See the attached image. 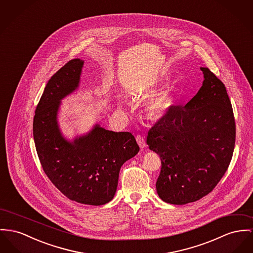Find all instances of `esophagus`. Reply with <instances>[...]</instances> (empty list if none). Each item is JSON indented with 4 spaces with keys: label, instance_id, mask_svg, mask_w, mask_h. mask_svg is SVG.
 Returning <instances> with one entry per match:
<instances>
[{
    "label": "esophagus",
    "instance_id": "1",
    "mask_svg": "<svg viewBox=\"0 0 253 253\" xmlns=\"http://www.w3.org/2000/svg\"><path fill=\"white\" fill-rule=\"evenodd\" d=\"M136 141H137V143H138V145H139V147L141 149H144L146 147V142H145V140H144V138L142 136L137 135L136 136Z\"/></svg>",
    "mask_w": 253,
    "mask_h": 253
}]
</instances>
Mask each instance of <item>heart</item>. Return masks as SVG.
I'll use <instances>...</instances> for the list:
<instances>
[{
  "instance_id": "1",
  "label": "heart",
  "mask_w": 253,
  "mask_h": 253,
  "mask_svg": "<svg viewBox=\"0 0 253 253\" xmlns=\"http://www.w3.org/2000/svg\"><path fill=\"white\" fill-rule=\"evenodd\" d=\"M146 91V88H140L137 92L142 94ZM173 103L170 90H164L155 96L152 97L146 103L147 112L153 118L159 119L163 117Z\"/></svg>"
}]
</instances>
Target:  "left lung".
<instances>
[{
    "label": "left lung",
    "mask_w": 253,
    "mask_h": 253,
    "mask_svg": "<svg viewBox=\"0 0 253 253\" xmlns=\"http://www.w3.org/2000/svg\"><path fill=\"white\" fill-rule=\"evenodd\" d=\"M199 92L183 107L169 108L149 131L147 144L161 159L156 191L182 205L209 194L229 166L235 120L224 84L206 67Z\"/></svg>",
    "instance_id": "1"
}]
</instances>
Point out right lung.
I'll return each instance as SVG.
<instances>
[{
    "instance_id": "1",
    "label": "right lung",
    "mask_w": 253,
    "mask_h": 253,
    "mask_svg": "<svg viewBox=\"0 0 253 253\" xmlns=\"http://www.w3.org/2000/svg\"><path fill=\"white\" fill-rule=\"evenodd\" d=\"M84 60L75 58L48 82L34 118L36 152L47 176L71 201L102 205L117 190L123 164L139 147L129 132H115L95 124L84 134L69 139L62 133L58 112L62 100L78 91Z\"/></svg>"
}]
</instances>
